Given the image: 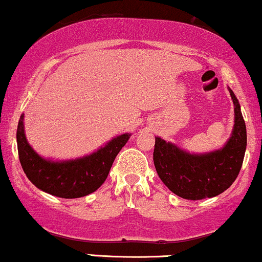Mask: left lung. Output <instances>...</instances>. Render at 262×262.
Segmentation results:
<instances>
[{
  "mask_svg": "<svg viewBox=\"0 0 262 262\" xmlns=\"http://www.w3.org/2000/svg\"><path fill=\"white\" fill-rule=\"evenodd\" d=\"M228 90L234 104V126L221 149L192 154L155 137L156 171L169 190L182 199L196 201L222 194L240 172L247 146V131L237 98L229 87Z\"/></svg>",
  "mask_w": 262,
  "mask_h": 262,
  "instance_id": "obj_1",
  "label": "left lung"
}]
</instances>
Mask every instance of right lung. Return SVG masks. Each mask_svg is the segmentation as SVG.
<instances>
[{"label":"right lung","instance_id":"1","mask_svg":"<svg viewBox=\"0 0 262 262\" xmlns=\"http://www.w3.org/2000/svg\"><path fill=\"white\" fill-rule=\"evenodd\" d=\"M25 115L18 120L16 142L22 169L37 189L61 199H78L92 194L104 183L115 158L126 144L131 134L112 138L86 156L53 161L40 156L30 146L25 132Z\"/></svg>","mask_w":262,"mask_h":262}]
</instances>
